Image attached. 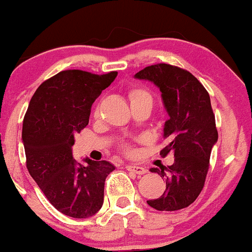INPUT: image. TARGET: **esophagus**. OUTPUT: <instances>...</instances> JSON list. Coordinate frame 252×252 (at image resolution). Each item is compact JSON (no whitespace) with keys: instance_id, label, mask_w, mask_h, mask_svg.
I'll list each match as a JSON object with an SVG mask.
<instances>
[{"instance_id":"1","label":"esophagus","mask_w":252,"mask_h":252,"mask_svg":"<svg viewBox=\"0 0 252 252\" xmlns=\"http://www.w3.org/2000/svg\"><path fill=\"white\" fill-rule=\"evenodd\" d=\"M126 169L129 170V172L138 174V175H142V174H145L146 172H147V170H146V168H144V167L136 166V164H127Z\"/></svg>"}]
</instances>
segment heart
Masks as SVG:
<instances>
[{"mask_svg": "<svg viewBox=\"0 0 252 252\" xmlns=\"http://www.w3.org/2000/svg\"><path fill=\"white\" fill-rule=\"evenodd\" d=\"M144 98H151L150 93H148L144 89H133L129 91V99H131V104L132 102L141 100V99H144ZM127 150H128V147H127Z\"/></svg>", "mask_w": 252, "mask_h": 252, "instance_id": "heart-1", "label": "heart"}]
</instances>
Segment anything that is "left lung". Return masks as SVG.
<instances>
[{
  "label": "left lung",
  "mask_w": 252,
  "mask_h": 252,
  "mask_svg": "<svg viewBox=\"0 0 252 252\" xmlns=\"http://www.w3.org/2000/svg\"><path fill=\"white\" fill-rule=\"evenodd\" d=\"M134 78L150 80L160 89L169 116L163 126L168 145L161 155L172 152L175 158L172 166L150 169L166 180V190L147 203L160 212L182 209L200 195L219 139L209 93L187 70L164 63L145 67Z\"/></svg>",
  "instance_id": "8db88e82"
}]
</instances>
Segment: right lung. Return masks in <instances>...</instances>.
Segmentation results:
<instances>
[{
	"label": "right lung",
	"instance_id": "obj_1",
	"mask_svg": "<svg viewBox=\"0 0 252 252\" xmlns=\"http://www.w3.org/2000/svg\"><path fill=\"white\" fill-rule=\"evenodd\" d=\"M118 72L62 71L33 93L23 120L27 168L58 212L88 219L104 202L105 180L116 167L106 160L72 157L74 134L88 126L91 106Z\"/></svg>",
	"mask_w": 252,
	"mask_h": 252
}]
</instances>
